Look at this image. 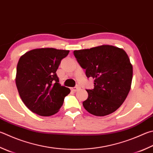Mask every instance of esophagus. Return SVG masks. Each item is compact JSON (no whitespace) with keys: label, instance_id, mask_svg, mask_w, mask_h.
Returning <instances> with one entry per match:
<instances>
[{"label":"esophagus","instance_id":"obj_1","mask_svg":"<svg viewBox=\"0 0 153 153\" xmlns=\"http://www.w3.org/2000/svg\"><path fill=\"white\" fill-rule=\"evenodd\" d=\"M79 89H80V88H79V87H78V86H77V87L71 88V91H75V92H76V91H77V90H79Z\"/></svg>","mask_w":153,"mask_h":153}]
</instances>
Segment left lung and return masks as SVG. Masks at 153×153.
Instances as JSON below:
<instances>
[{
  "label": "left lung",
  "instance_id": "obj_1",
  "mask_svg": "<svg viewBox=\"0 0 153 153\" xmlns=\"http://www.w3.org/2000/svg\"><path fill=\"white\" fill-rule=\"evenodd\" d=\"M74 54L88 77L94 79V88L87 90L83 105L89 113L104 116L123 104L131 88L132 65L124 49L103 45L76 50Z\"/></svg>",
  "mask_w": 153,
  "mask_h": 153
}]
</instances>
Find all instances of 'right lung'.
Masks as SVG:
<instances>
[{
    "label": "right lung",
    "instance_id": "1",
    "mask_svg": "<svg viewBox=\"0 0 153 153\" xmlns=\"http://www.w3.org/2000/svg\"><path fill=\"white\" fill-rule=\"evenodd\" d=\"M69 50L35 49L22 55L16 67V85L26 106L37 114L50 116L59 112L69 88L61 85L56 71Z\"/></svg>",
    "mask_w": 153,
    "mask_h": 153
}]
</instances>
